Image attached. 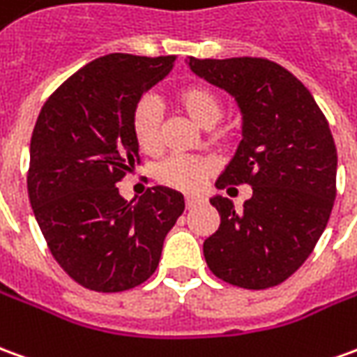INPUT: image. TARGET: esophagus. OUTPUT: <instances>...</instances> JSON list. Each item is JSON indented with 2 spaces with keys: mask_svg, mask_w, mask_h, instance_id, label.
<instances>
[{
  "mask_svg": "<svg viewBox=\"0 0 357 357\" xmlns=\"http://www.w3.org/2000/svg\"><path fill=\"white\" fill-rule=\"evenodd\" d=\"M204 201L201 199V197H187L185 199V206L187 208H195V206H199V204H203Z\"/></svg>",
  "mask_w": 357,
  "mask_h": 357,
  "instance_id": "1",
  "label": "esophagus"
}]
</instances>
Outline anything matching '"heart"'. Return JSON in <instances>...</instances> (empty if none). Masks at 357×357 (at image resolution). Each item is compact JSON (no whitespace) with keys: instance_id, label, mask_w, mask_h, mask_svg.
Listing matches in <instances>:
<instances>
[{"instance_id":"1","label":"heart","mask_w":357,"mask_h":357,"mask_svg":"<svg viewBox=\"0 0 357 357\" xmlns=\"http://www.w3.org/2000/svg\"><path fill=\"white\" fill-rule=\"evenodd\" d=\"M174 100L197 126L211 129L222 119L224 100L220 92L206 83H187L174 92ZM131 133L139 151L144 154H156L162 149V114L158 102L153 96H143L131 112ZM218 135L226 137V129ZM213 174V164L195 156H170L158 164L154 172L162 185L193 193L201 189L204 179Z\"/></svg>"}]
</instances>
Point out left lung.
<instances>
[{
    "label": "left lung",
    "mask_w": 357,
    "mask_h": 357,
    "mask_svg": "<svg viewBox=\"0 0 357 357\" xmlns=\"http://www.w3.org/2000/svg\"><path fill=\"white\" fill-rule=\"evenodd\" d=\"M187 61L236 96L243 114V139L216 187L253 189L241 213L226 197L211 199L220 226L204 239V261L231 286H278L311 255L335 204L336 146L328 121L300 79L271 59Z\"/></svg>",
    "instance_id": "1"
}]
</instances>
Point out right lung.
I'll use <instances>...</instances> for the list:
<instances>
[{
    "label": "right lung",
    "instance_id": "1",
    "mask_svg": "<svg viewBox=\"0 0 357 357\" xmlns=\"http://www.w3.org/2000/svg\"><path fill=\"white\" fill-rule=\"evenodd\" d=\"M174 61L98 57L59 84L40 109L29 199L57 265L89 290L114 294L151 278L164 238L185 208L183 195L168 187H149L135 206L116 187L141 164L131 112Z\"/></svg>",
    "mask_w": 357,
    "mask_h": 357
}]
</instances>
